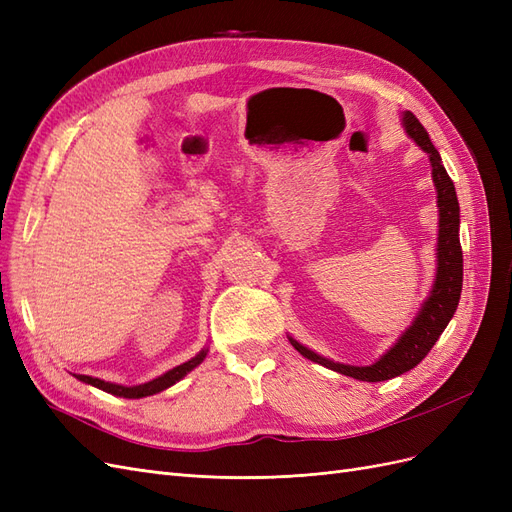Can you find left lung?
Returning a JSON list of instances; mask_svg holds the SVG:
<instances>
[{
  "mask_svg": "<svg viewBox=\"0 0 512 512\" xmlns=\"http://www.w3.org/2000/svg\"><path fill=\"white\" fill-rule=\"evenodd\" d=\"M404 126H406V132L416 141V145L423 151H427L429 162H431V177H433V183H436L438 207H440L438 273H436V282H433L429 299L421 309V314L416 316L412 327L401 335L399 342L386 352L378 363L369 367L333 363L309 348L301 346L299 342H294V339H290L292 346L297 348L305 359L363 382L391 380L421 363L427 356V352L433 348V344L438 342V337L446 329V324L451 322L461 297L463 254H461V243H459V203H457L455 185L446 173L438 149L433 147L427 130L421 126V121L414 117V113L410 111L404 113Z\"/></svg>",
  "mask_w": 512,
  "mask_h": 512,
  "instance_id": "left-lung-1",
  "label": "left lung"
}]
</instances>
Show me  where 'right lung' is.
I'll use <instances>...</instances> for the list:
<instances>
[{
	"label": "right lung",
	"mask_w": 512,
	"mask_h": 512,
	"mask_svg": "<svg viewBox=\"0 0 512 512\" xmlns=\"http://www.w3.org/2000/svg\"><path fill=\"white\" fill-rule=\"evenodd\" d=\"M207 356V350H200L194 359H190L188 363L183 365H177L170 371H166L164 376L151 380V382H145V384H138V386H121V384H111V382H104L100 378H91V376H83V374H76V378H79L81 382H87L91 386H98V389L111 393V395H117V397H128V399H138V397H147V395H156L164 389H168V386H173L175 382H179L185 374H190V371L203 363V359Z\"/></svg>",
	"instance_id": "obj_1"
}]
</instances>
